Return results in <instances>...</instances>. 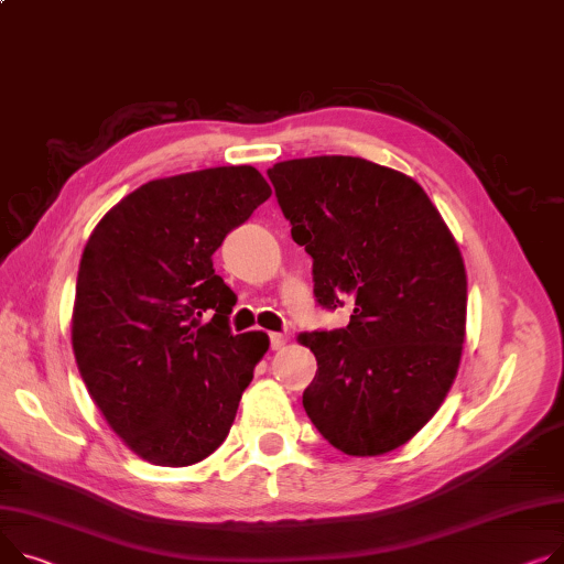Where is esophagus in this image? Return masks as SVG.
<instances>
[{
    "instance_id": "1",
    "label": "esophagus",
    "mask_w": 564,
    "mask_h": 564,
    "mask_svg": "<svg viewBox=\"0 0 564 564\" xmlns=\"http://www.w3.org/2000/svg\"><path fill=\"white\" fill-rule=\"evenodd\" d=\"M288 343V335L283 333H270V347L276 351V349H283Z\"/></svg>"
}]
</instances>
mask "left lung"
Listing matches in <instances>:
<instances>
[{
	"instance_id": "8db88e82",
	"label": "left lung",
	"mask_w": 564,
	"mask_h": 564,
	"mask_svg": "<svg viewBox=\"0 0 564 564\" xmlns=\"http://www.w3.org/2000/svg\"><path fill=\"white\" fill-rule=\"evenodd\" d=\"M292 240L313 258L315 296L347 328L299 335L317 358L304 390L315 429L349 456L405 444L452 388L467 317L460 249L417 181L356 156L268 170Z\"/></svg>"
}]
</instances>
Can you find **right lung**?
I'll use <instances>...</instances> for the list:
<instances>
[{"label":"right lung","instance_id":"1","mask_svg":"<svg viewBox=\"0 0 564 564\" xmlns=\"http://www.w3.org/2000/svg\"><path fill=\"white\" fill-rule=\"evenodd\" d=\"M251 165L140 185L95 227L82 256L72 349L108 426L140 458L187 467L227 440L262 330L234 335L236 294L217 247L270 199Z\"/></svg>","mask_w":564,"mask_h":564}]
</instances>
